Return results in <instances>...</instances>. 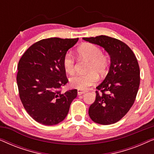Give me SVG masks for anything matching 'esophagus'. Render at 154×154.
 Listing matches in <instances>:
<instances>
[{
  "label": "esophagus",
  "mask_w": 154,
  "mask_h": 154,
  "mask_svg": "<svg viewBox=\"0 0 154 154\" xmlns=\"http://www.w3.org/2000/svg\"><path fill=\"white\" fill-rule=\"evenodd\" d=\"M86 91L85 90H78V94L79 95H81V94H83L84 93H85Z\"/></svg>",
  "instance_id": "1"
}]
</instances>
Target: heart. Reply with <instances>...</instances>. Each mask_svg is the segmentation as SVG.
<instances>
[{
	"label": "heart",
	"instance_id": "obj_1",
	"mask_svg": "<svg viewBox=\"0 0 154 154\" xmlns=\"http://www.w3.org/2000/svg\"><path fill=\"white\" fill-rule=\"evenodd\" d=\"M79 59L88 62L85 74L75 75L70 79L71 87L79 90H86L94 85L98 81V75L106 73L109 69V58L97 45L86 43L81 45L76 50ZM62 65L64 71L73 74L75 69V60L72 54L67 52L63 57Z\"/></svg>",
	"mask_w": 154,
	"mask_h": 154
}]
</instances>
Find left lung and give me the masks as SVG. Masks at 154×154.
Masks as SVG:
<instances>
[{"label":"left lung","mask_w":154,"mask_h":154,"mask_svg":"<svg viewBox=\"0 0 154 154\" xmlns=\"http://www.w3.org/2000/svg\"><path fill=\"white\" fill-rule=\"evenodd\" d=\"M102 46L111 57L104 81L96 88V99L88 113L94 123L111 125L120 121L135 101L140 83V66L132 50L119 39L106 35L83 38Z\"/></svg>","instance_id":"8db88e82"}]
</instances>
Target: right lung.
I'll list each match as a JSON object with an SVG mask.
<instances>
[{"instance_id":"add662e5","label":"right lung","mask_w":154,"mask_h":154,"mask_svg":"<svg viewBox=\"0 0 154 154\" xmlns=\"http://www.w3.org/2000/svg\"><path fill=\"white\" fill-rule=\"evenodd\" d=\"M79 38H50L36 42L23 54L17 74L19 94L25 110L38 123L54 125L68 114L77 90L62 92L69 80L63 57Z\"/></svg>"}]
</instances>
